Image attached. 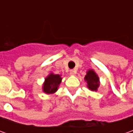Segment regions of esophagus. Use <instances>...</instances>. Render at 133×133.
I'll list each match as a JSON object with an SVG mask.
<instances>
[{"mask_svg":"<svg viewBox=\"0 0 133 133\" xmlns=\"http://www.w3.org/2000/svg\"><path fill=\"white\" fill-rule=\"evenodd\" d=\"M69 74L71 75H74L75 74V71L72 70V69H71V70L69 71Z\"/></svg>","mask_w":133,"mask_h":133,"instance_id":"34e87169","label":"esophagus"}]
</instances>
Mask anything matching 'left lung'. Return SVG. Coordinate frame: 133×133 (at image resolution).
<instances>
[{
	"instance_id": "8db88e82",
	"label": "left lung",
	"mask_w": 133,
	"mask_h": 133,
	"mask_svg": "<svg viewBox=\"0 0 133 133\" xmlns=\"http://www.w3.org/2000/svg\"><path fill=\"white\" fill-rule=\"evenodd\" d=\"M87 82V87L92 91H96L99 87V78L93 70H89L84 78Z\"/></svg>"
}]
</instances>
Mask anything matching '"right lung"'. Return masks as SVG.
Returning <instances> with one entry per match:
<instances>
[{
  "label": "right lung",
  "mask_w": 133,
  "mask_h": 133,
  "mask_svg": "<svg viewBox=\"0 0 133 133\" xmlns=\"http://www.w3.org/2000/svg\"><path fill=\"white\" fill-rule=\"evenodd\" d=\"M62 78L59 75L50 74L45 79L43 90L47 94H52L57 91L58 85L61 84Z\"/></svg>",
  "instance_id": "obj_1"
}]
</instances>
